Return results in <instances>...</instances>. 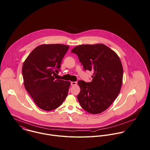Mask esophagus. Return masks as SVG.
<instances>
[{
  "label": "esophagus",
  "instance_id": "obj_1",
  "mask_svg": "<svg viewBox=\"0 0 150 150\" xmlns=\"http://www.w3.org/2000/svg\"><path fill=\"white\" fill-rule=\"evenodd\" d=\"M76 84H77L76 82H71V86H75V85H76Z\"/></svg>",
  "mask_w": 150,
  "mask_h": 150
}]
</instances>
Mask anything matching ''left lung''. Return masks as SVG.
Here are the masks:
<instances>
[{"instance_id":"obj_1","label":"left lung","mask_w":150,"mask_h":150,"mask_svg":"<svg viewBox=\"0 0 150 150\" xmlns=\"http://www.w3.org/2000/svg\"><path fill=\"white\" fill-rule=\"evenodd\" d=\"M71 52L78 56L84 70L94 72L91 82H78L81 87L79 102L86 112L100 113L120 93L123 77L121 60L113 50L102 44L79 45Z\"/></svg>"}]
</instances>
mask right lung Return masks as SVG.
<instances>
[{"mask_svg":"<svg viewBox=\"0 0 150 150\" xmlns=\"http://www.w3.org/2000/svg\"><path fill=\"white\" fill-rule=\"evenodd\" d=\"M69 46L44 44L36 47L22 67L26 90L40 109L50 111L60 106L67 97L70 82L56 79Z\"/></svg>","mask_w":150,"mask_h":150,"instance_id":"1","label":"right lung"}]
</instances>
